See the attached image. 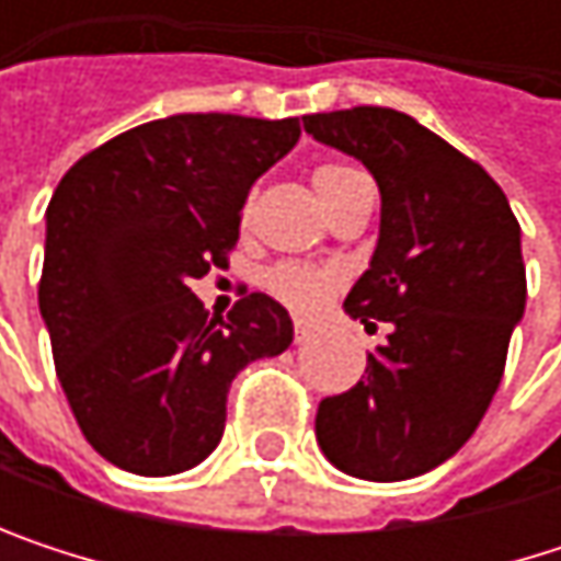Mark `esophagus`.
Instances as JSON below:
<instances>
[{
  "label": "esophagus",
  "mask_w": 561,
  "mask_h": 561,
  "mask_svg": "<svg viewBox=\"0 0 561 561\" xmlns=\"http://www.w3.org/2000/svg\"><path fill=\"white\" fill-rule=\"evenodd\" d=\"M311 331H314V324L308 321V318H295V341L301 344V341H308L311 337Z\"/></svg>",
  "instance_id": "1"
}]
</instances>
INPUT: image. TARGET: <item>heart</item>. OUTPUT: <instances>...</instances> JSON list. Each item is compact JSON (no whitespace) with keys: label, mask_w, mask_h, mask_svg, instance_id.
<instances>
[{"label":"heart","mask_w":561,"mask_h":561,"mask_svg":"<svg viewBox=\"0 0 561 561\" xmlns=\"http://www.w3.org/2000/svg\"><path fill=\"white\" fill-rule=\"evenodd\" d=\"M351 174H357V171L344 169V165H321V169H314V174H311V184H314L318 197H324L328 191H334V187H337L341 181H347ZM266 285H270V291H273L279 301H285L288 308H295V311H311V308H318V305L331 295L334 276L324 273V270H314V266L285 263V266H276V270L266 276Z\"/></svg>","instance_id":"obj_1"}]
</instances>
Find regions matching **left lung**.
I'll return each mask as SVG.
<instances>
[{"instance_id":"obj_1","label":"left lung","mask_w":561,"mask_h":561,"mask_svg":"<svg viewBox=\"0 0 561 561\" xmlns=\"http://www.w3.org/2000/svg\"><path fill=\"white\" fill-rule=\"evenodd\" d=\"M305 133L380 187L377 250L344 311L392 324L360 383L321 399L314 435L351 478H419L474 435L501 387L526 308L519 224L488 171L399 110L314 113Z\"/></svg>"}]
</instances>
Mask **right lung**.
<instances>
[{
	"label": "right lung",
	"mask_w": 561,
	"mask_h": 561,
	"mask_svg": "<svg viewBox=\"0 0 561 561\" xmlns=\"http://www.w3.org/2000/svg\"><path fill=\"white\" fill-rule=\"evenodd\" d=\"M298 136L295 116L178 113L60 178L38 308L70 412L110 465L142 478L201 465L220 445L233 377L291 344L276 298L250 291L210 321L187 282L227 263L253 181Z\"/></svg>",
	"instance_id": "right-lung-1"
}]
</instances>
